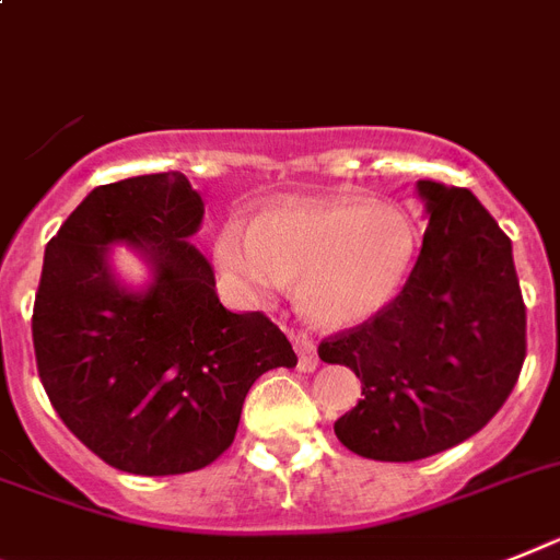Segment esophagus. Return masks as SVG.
I'll use <instances>...</instances> for the list:
<instances>
[{
    "instance_id": "obj_1",
    "label": "esophagus",
    "mask_w": 560,
    "mask_h": 560,
    "mask_svg": "<svg viewBox=\"0 0 560 560\" xmlns=\"http://www.w3.org/2000/svg\"><path fill=\"white\" fill-rule=\"evenodd\" d=\"M294 340V349H298V366L303 372H314L317 369V346L314 340H308L306 335H291Z\"/></svg>"
}]
</instances>
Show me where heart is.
<instances>
[{"instance_id": "1", "label": "heart", "mask_w": 560, "mask_h": 560, "mask_svg": "<svg viewBox=\"0 0 560 560\" xmlns=\"http://www.w3.org/2000/svg\"><path fill=\"white\" fill-rule=\"evenodd\" d=\"M220 269L252 294L300 280L303 312L323 326H354L381 312L412 266L415 225L395 206L352 200L289 202L243 231L217 234Z\"/></svg>"}]
</instances>
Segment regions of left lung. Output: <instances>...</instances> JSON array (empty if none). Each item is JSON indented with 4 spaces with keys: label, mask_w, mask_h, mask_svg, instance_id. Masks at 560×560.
<instances>
[{
    "label": "left lung",
    "mask_w": 560,
    "mask_h": 560,
    "mask_svg": "<svg viewBox=\"0 0 560 560\" xmlns=\"http://www.w3.org/2000/svg\"><path fill=\"white\" fill-rule=\"evenodd\" d=\"M429 225L412 275L389 306L317 346L360 377L335 423L346 450L420 460L487 427L518 383L526 306L510 237L469 188L420 179Z\"/></svg>",
    "instance_id": "8db88e82"
}]
</instances>
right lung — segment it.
Segmentation results:
<instances>
[{"instance_id":"add662e5","label":"right lung","mask_w":560,"mask_h":560,"mask_svg":"<svg viewBox=\"0 0 560 560\" xmlns=\"http://www.w3.org/2000/svg\"><path fill=\"white\" fill-rule=\"evenodd\" d=\"M202 211L179 171L142 174L94 188L45 248L31 320L39 381L65 427L122 472L208 466L237 435L252 383L298 366L266 314L220 303L211 262L188 243ZM110 242L147 257L145 292L118 285Z\"/></svg>"}]
</instances>
